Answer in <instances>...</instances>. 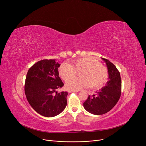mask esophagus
Listing matches in <instances>:
<instances>
[{
  "instance_id": "34e87169",
  "label": "esophagus",
  "mask_w": 146,
  "mask_h": 146,
  "mask_svg": "<svg viewBox=\"0 0 146 146\" xmlns=\"http://www.w3.org/2000/svg\"><path fill=\"white\" fill-rule=\"evenodd\" d=\"M68 92L69 93L70 92H79V90H68Z\"/></svg>"
}]
</instances>
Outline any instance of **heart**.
<instances>
[{
  "label": "heart",
  "mask_w": 146,
  "mask_h": 146,
  "mask_svg": "<svg viewBox=\"0 0 146 146\" xmlns=\"http://www.w3.org/2000/svg\"><path fill=\"white\" fill-rule=\"evenodd\" d=\"M80 72V78H72L77 72ZM61 78L65 81L66 88L69 90H78L88 87L99 89L104 86L108 81V70L97 59L92 57H84L73 60L72 65L63 63L58 68Z\"/></svg>",
  "instance_id": "1"
}]
</instances>
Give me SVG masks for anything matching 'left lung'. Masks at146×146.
Listing matches in <instances>:
<instances>
[{
    "label": "left lung",
    "mask_w": 146,
    "mask_h": 146,
    "mask_svg": "<svg viewBox=\"0 0 146 146\" xmlns=\"http://www.w3.org/2000/svg\"><path fill=\"white\" fill-rule=\"evenodd\" d=\"M109 73V80L106 86L89 95L83 106L88 112L94 115H102L111 110L117 104L121 93V79L118 69L113 63L104 58Z\"/></svg>",
    "instance_id": "left-lung-1"
}]
</instances>
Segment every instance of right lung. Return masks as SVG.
<instances>
[{
	"mask_svg": "<svg viewBox=\"0 0 146 146\" xmlns=\"http://www.w3.org/2000/svg\"><path fill=\"white\" fill-rule=\"evenodd\" d=\"M56 60L38 61L29 68L25 79V93L29 104L36 112L46 117L57 115L67 105V92H56L64 83L58 76L60 64Z\"/></svg>",
	"mask_w": 146,
	"mask_h": 146,
	"instance_id": "obj_1",
	"label": "right lung"
}]
</instances>
